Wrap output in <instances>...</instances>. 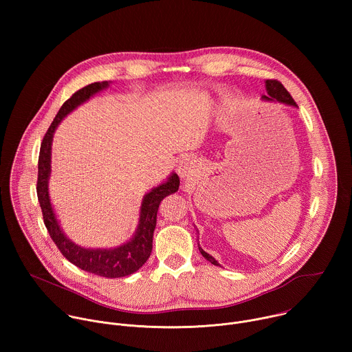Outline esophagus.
<instances>
[{
	"mask_svg": "<svg viewBox=\"0 0 352 352\" xmlns=\"http://www.w3.org/2000/svg\"><path fill=\"white\" fill-rule=\"evenodd\" d=\"M177 170H178V174H179L181 178H188L193 173V167H192V163L189 160H182Z\"/></svg>",
	"mask_w": 352,
	"mask_h": 352,
	"instance_id": "1",
	"label": "esophagus"
}]
</instances>
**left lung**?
<instances>
[{"label":"left lung","instance_id":"obj_1","mask_svg":"<svg viewBox=\"0 0 352 352\" xmlns=\"http://www.w3.org/2000/svg\"><path fill=\"white\" fill-rule=\"evenodd\" d=\"M266 91H267V96H263L265 100H274V102H278V103H284L287 106H295L296 107V103L294 102V98L291 97V94L287 91V89L281 85V82L276 80V79H267L266 80ZM199 250L200 254L204 255L205 259H208L212 265L214 266H220L219 262L212 256L209 255L208 252H205V250L199 246Z\"/></svg>","mask_w":352,"mask_h":352}]
</instances>
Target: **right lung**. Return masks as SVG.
Here are the masks:
<instances>
[{"mask_svg":"<svg viewBox=\"0 0 352 352\" xmlns=\"http://www.w3.org/2000/svg\"><path fill=\"white\" fill-rule=\"evenodd\" d=\"M107 86H109L107 80L90 83L79 89L78 91H75L60 109L54 121L45 132L40 146L37 197H38V204L43 212V219H44L47 231L50 236H52V239L54 241V243L57 245V248L61 250V254L71 263H74L75 266H78L85 272L102 276V277H107V278H118V277H125L138 272L146 263L150 254H152L153 232L156 228L159 206L166 196L178 190L179 178L175 173H173L164 184L153 188L143 196L138 228L132 239L121 246L110 248V249L82 248L75 242H72L64 234L56 217L52 202H50V195H48V178H50V173H52L53 136L58 124L71 111H74L78 106L87 102L91 96L102 91Z\"/></svg>","mask_w":352,"mask_h":352,"instance_id":"add662e5","label":"right lung"}]
</instances>
